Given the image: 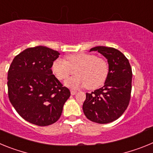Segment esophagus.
<instances>
[{"mask_svg":"<svg viewBox=\"0 0 153 153\" xmlns=\"http://www.w3.org/2000/svg\"><path fill=\"white\" fill-rule=\"evenodd\" d=\"M76 93H77V92L76 91V90H70V93H71V95H75Z\"/></svg>","mask_w":153,"mask_h":153,"instance_id":"obj_1","label":"esophagus"}]
</instances>
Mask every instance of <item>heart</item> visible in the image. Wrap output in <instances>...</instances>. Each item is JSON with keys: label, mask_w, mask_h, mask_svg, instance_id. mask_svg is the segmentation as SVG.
I'll use <instances>...</instances> for the list:
<instances>
[{"label": "heart", "mask_w": 153, "mask_h": 153, "mask_svg": "<svg viewBox=\"0 0 153 153\" xmlns=\"http://www.w3.org/2000/svg\"><path fill=\"white\" fill-rule=\"evenodd\" d=\"M52 70L59 79H66L70 75H76L66 81L71 88L86 86L94 90L102 86L109 74V64L105 59L87 53L69 55L67 60L58 58L52 64Z\"/></svg>", "instance_id": "obj_1"}]
</instances>
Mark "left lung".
<instances>
[{
	"mask_svg": "<svg viewBox=\"0 0 153 153\" xmlns=\"http://www.w3.org/2000/svg\"><path fill=\"white\" fill-rule=\"evenodd\" d=\"M90 51H98L107 59L109 74L102 87L86 93L83 113L92 122L109 123L121 117L128 107L132 90V68L123 53L113 47L99 46Z\"/></svg>",
	"mask_w": 153,
	"mask_h": 153,
	"instance_id": "1",
	"label": "left lung"
}]
</instances>
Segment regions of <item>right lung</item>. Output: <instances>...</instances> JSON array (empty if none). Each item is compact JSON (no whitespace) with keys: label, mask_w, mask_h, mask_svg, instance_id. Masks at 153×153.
Listing matches in <instances>:
<instances>
[{"label":"right lung","mask_w":153,"mask_h":153,"mask_svg":"<svg viewBox=\"0 0 153 153\" xmlns=\"http://www.w3.org/2000/svg\"><path fill=\"white\" fill-rule=\"evenodd\" d=\"M60 53L47 47L24 50L8 70V97L23 119L40 126L54 123L70 96L51 70Z\"/></svg>","instance_id":"obj_1"}]
</instances>
